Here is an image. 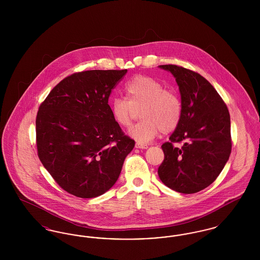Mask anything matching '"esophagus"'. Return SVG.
I'll return each mask as SVG.
<instances>
[{
    "mask_svg": "<svg viewBox=\"0 0 260 260\" xmlns=\"http://www.w3.org/2000/svg\"><path fill=\"white\" fill-rule=\"evenodd\" d=\"M136 148L138 149H147L148 148V145L147 144H142V143H136Z\"/></svg>",
    "mask_w": 260,
    "mask_h": 260,
    "instance_id": "esophagus-1",
    "label": "esophagus"
}]
</instances>
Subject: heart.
<instances>
[{"label":"heart","mask_w":260,"mask_h":260,"mask_svg":"<svg viewBox=\"0 0 260 260\" xmlns=\"http://www.w3.org/2000/svg\"><path fill=\"white\" fill-rule=\"evenodd\" d=\"M126 99L116 98L110 103L112 118L122 127L132 124L135 110L142 119L128 135L138 143H148L162 134L173 132L182 118L179 95L149 76H136L124 87Z\"/></svg>","instance_id":"b5f03b06"}]
</instances>
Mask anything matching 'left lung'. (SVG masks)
Segmentation results:
<instances>
[{
  "mask_svg": "<svg viewBox=\"0 0 260 260\" xmlns=\"http://www.w3.org/2000/svg\"><path fill=\"white\" fill-rule=\"evenodd\" d=\"M178 85L182 118L161 145L165 159L158 169L161 182L183 194L210 185L221 173L231 153L230 115L215 88L203 76L177 65H160ZM183 141L181 149L173 142Z\"/></svg>",
  "mask_w": 260,
  "mask_h": 260,
  "instance_id": "1",
  "label": "left lung"
}]
</instances>
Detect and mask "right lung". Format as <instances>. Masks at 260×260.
I'll use <instances>...</instances> for the list:
<instances>
[{"mask_svg": "<svg viewBox=\"0 0 260 260\" xmlns=\"http://www.w3.org/2000/svg\"><path fill=\"white\" fill-rule=\"evenodd\" d=\"M127 72L89 70L63 79L40 105L38 156L52 178L79 198H94L116 183L135 140L112 118L108 99Z\"/></svg>", "mask_w": 260, "mask_h": 260, "instance_id": "add662e5", "label": "right lung"}]
</instances>
